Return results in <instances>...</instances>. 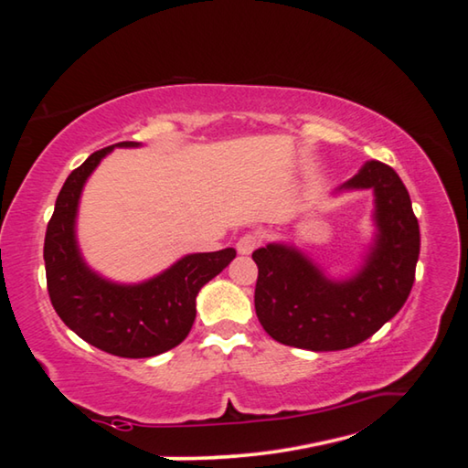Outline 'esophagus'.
Listing matches in <instances>:
<instances>
[{
  "instance_id": "1",
  "label": "esophagus",
  "mask_w": 468,
  "mask_h": 468,
  "mask_svg": "<svg viewBox=\"0 0 468 468\" xmlns=\"http://www.w3.org/2000/svg\"><path fill=\"white\" fill-rule=\"evenodd\" d=\"M262 239H264L262 233H258V231L245 233L239 237V241H237V251H239L241 256H248V253H251L260 243H262Z\"/></svg>"
}]
</instances>
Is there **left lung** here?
<instances>
[{
  "label": "left lung",
  "instance_id": "8db88e82",
  "mask_svg": "<svg viewBox=\"0 0 468 468\" xmlns=\"http://www.w3.org/2000/svg\"><path fill=\"white\" fill-rule=\"evenodd\" d=\"M343 189L374 192L376 239L351 279H328L287 243L251 253L258 264V320L282 345L307 351L359 345L400 312L413 289L421 237L405 184L392 167L367 161L338 192Z\"/></svg>",
  "mask_w": 468,
  "mask_h": 468
}]
</instances>
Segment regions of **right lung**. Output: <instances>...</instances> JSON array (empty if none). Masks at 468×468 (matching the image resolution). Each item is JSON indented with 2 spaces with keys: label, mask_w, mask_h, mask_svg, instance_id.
<instances>
[{
  "label": "right lung",
  "mask_w": 468,
  "mask_h": 468,
  "mask_svg": "<svg viewBox=\"0 0 468 468\" xmlns=\"http://www.w3.org/2000/svg\"><path fill=\"white\" fill-rule=\"evenodd\" d=\"M120 142L92 153L69 173L45 233L47 291L69 330L101 351L128 359L161 355L184 340L196 320V297L206 282L231 264L235 250L187 253L167 271L138 284L102 279L86 266L76 241V215L82 187Z\"/></svg>",
  "instance_id": "right-lung-1"
}]
</instances>
